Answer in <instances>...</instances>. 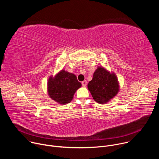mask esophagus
<instances>
[{
	"label": "esophagus",
	"instance_id": "34e87169",
	"mask_svg": "<svg viewBox=\"0 0 159 159\" xmlns=\"http://www.w3.org/2000/svg\"><path fill=\"white\" fill-rule=\"evenodd\" d=\"M82 84L84 87H85L87 85V81L86 80H84L83 82H82Z\"/></svg>",
	"mask_w": 159,
	"mask_h": 159
}]
</instances>
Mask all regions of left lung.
I'll return each mask as SVG.
<instances>
[{
	"instance_id": "1",
	"label": "left lung",
	"mask_w": 159,
	"mask_h": 159,
	"mask_svg": "<svg viewBox=\"0 0 159 159\" xmlns=\"http://www.w3.org/2000/svg\"><path fill=\"white\" fill-rule=\"evenodd\" d=\"M87 87L94 100L102 104L107 103L116 96L120 90L116 75L102 66L98 67Z\"/></svg>"
}]
</instances>
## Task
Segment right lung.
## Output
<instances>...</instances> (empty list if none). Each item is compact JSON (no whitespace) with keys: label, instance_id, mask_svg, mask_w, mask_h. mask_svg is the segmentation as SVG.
<instances>
[{"label":"right lung","instance_id":"1","mask_svg":"<svg viewBox=\"0 0 159 159\" xmlns=\"http://www.w3.org/2000/svg\"><path fill=\"white\" fill-rule=\"evenodd\" d=\"M82 86L75 75L61 70L48 81V93L50 98L61 104L69 103L76 90Z\"/></svg>","mask_w":159,"mask_h":159}]
</instances>
